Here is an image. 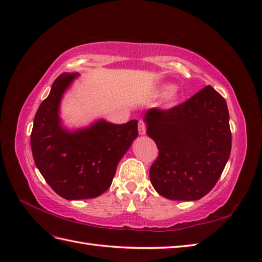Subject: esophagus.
Here are the masks:
<instances>
[{
    "mask_svg": "<svg viewBox=\"0 0 262 262\" xmlns=\"http://www.w3.org/2000/svg\"><path fill=\"white\" fill-rule=\"evenodd\" d=\"M138 130L140 135H146V131H147V125L144 123L143 121L139 122V126H138Z\"/></svg>",
    "mask_w": 262,
    "mask_h": 262,
    "instance_id": "obj_1",
    "label": "esophagus"
}]
</instances>
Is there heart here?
Masks as SVG:
<instances>
[{
  "mask_svg": "<svg viewBox=\"0 0 262 262\" xmlns=\"http://www.w3.org/2000/svg\"><path fill=\"white\" fill-rule=\"evenodd\" d=\"M171 90H172L171 86H164V87H161V89L158 91V94H166V93L170 92ZM168 100H169L170 103H172V104L177 102V100H178V94L176 93V91L170 92L169 96H168Z\"/></svg>",
  "mask_w": 262,
  "mask_h": 262,
  "instance_id": "heart-1",
  "label": "heart"
}]
</instances>
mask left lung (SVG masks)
<instances>
[{
	"mask_svg": "<svg viewBox=\"0 0 262 262\" xmlns=\"http://www.w3.org/2000/svg\"><path fill=\"white\" fill-rule=\"evenodd\" d=\"M229 118L225 100L210 85L177 106L147 111V133L159 150L150 167L158 194L196 201L210 193L231 154Z\"/></svg>",
	"mask_w": 262,
	"mask_h": 262,
	"instance_id": "1",
	"label": "left lung"
}]
</instances>
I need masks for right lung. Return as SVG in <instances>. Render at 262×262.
<instances>
[{"mask_svg": "<svg viewBox=\"0 0 262 262\" xmlns=\"http://www.w3.org/2000/svg\"><path fill=\"white\" fill-rule=\"evenodd\" d=\"M77 76L63 73L55 79L34 116L31 132L34 164L50 187L69 201L102 195L138 137L137 120L124 124L100 120L82 130H66L60 123L59 103Z\"/></svg>", "mask_w": 262, "mask_h": 262, "instance_id": "add662e5", "label": "right lung"}]
</instances>
